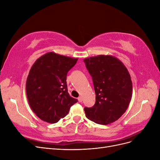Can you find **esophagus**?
I'll list each match as a JSON object with an SVG mask.
<instances>
[{
  "label": "esophagus",
  "mask_w": 160,
  "mask_h": 160,
  "mask_svg": "<svg viewBox=\"0 0 160 160\" xmlns=\"http://www.w3.org/2000/svg\"><path fill=\"white\" fill-rule=\"evenodd\" d=\"M78 101H79V102H82V101H83V98H82V97H79L78 98Z\"/></svg>",
  "instance_id": "esophagus-1"
}]
</instances>
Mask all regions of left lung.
<instances>
[{"label":"left lung","instance_id":"left-lung-1","mask_svg":"<svg viewBox=\"0 0 160 160\" xmlns=\"http://www.w3.org/2000/svg\"><path fill=\"white\" fill-rule=\"evenodd\" d=\"M92 77L95 103L85 108L86 117L96 123L107 125L122 117L132 97V82L123 62L111 55H101L84 59Z\"/></svg>","mask_w":160,"mask_h":160}]
</instances>
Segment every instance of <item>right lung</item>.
<instances>
[{"label": "right lung", "instance_id": "obj_1", "mask_svg": "<svg viewBox=\"0 0 160 160\" xmlns=\"http://www.w3.org/2000/svg\"><path fill=\"white\" fill-rule=\"evenodd\" d=\"M77 60L49 52L32 65L26 82L27 97L31 109L41 120L58 122L78 101L69 95L66 81L67 72Z\"/></svg>", "mask_w": 160, "mask_h": 160}]
</instances>
